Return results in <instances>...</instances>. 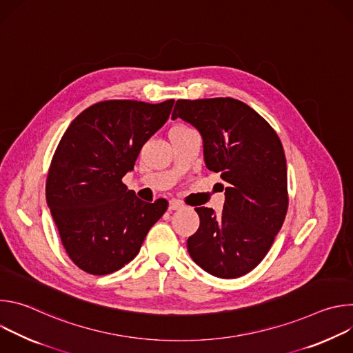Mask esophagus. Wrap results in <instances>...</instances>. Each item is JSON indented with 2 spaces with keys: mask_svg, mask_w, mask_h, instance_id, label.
<instances>
[{
  "mask_svg": "<svg viewBox=\"0 0 353 353\" xmlns=\"http://www.w3.org/2000/svg\"><path fill=\"white\" fill-rule=\"evenodd\" d=\"M181 208H183V204L177 199H172L169 203V211H177V210H181Z\"/></svg>",
  "mask_w": 353,
  "mask_h": 353,
  "instance_id": "1",
  "label": "esophagus"
}]
</instances>
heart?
I'll return each instance as SVG.
<instances>
[{
    "mask_svg": "<svg viewBox=\"0 0 353 353\" xmlns=\"http://www.w3.org/2000/svg\"><path fill=\"white\" fill-rule=\"evenodd\" d=\"M177 127H181V125H177Z\"/></svg>",
    "mask_w": 353,
    "mask_h": 353,
    "instance_id": "heart-1",
    "label": "heart"
}]
</instances>
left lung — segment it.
Returning <instances> with one entry per match:
<instances>
[{
    "instance_id": "8db88e82",
    "label": "left lung",
    "mask_w": 353,
    "mask_h": 353,
    "mask_svg": "<svg viewBox=\"0 0 353 353\" xmlns=\"http://www.w3.org/2000/svg\"><path fill=\"white\" fill-rule=\"evenodd\" d=\"M176 119L199 132L207 168L228 184L219 215L195 208L199 228L187 240L188 254L214 276H243L267 256L286 216L282 143L257 112L232 97L177 100Z\"/></svg>"
}]
</instances>
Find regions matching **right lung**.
Masks as SVG:
<instances>
[{
	"label": "right lung",
	"mask_w": 353,
	"mask_h": 353,
	"mask_svg": "<svg viewBox=\"0 0 353 353\" xmlns=\"http://www.w3.org/2000/svg\"><path fill=\"white\" fill-rule=\"evenodd\" d=\"M173 103L99 102L63 135L46 199L65 251L85 272L108 275L132 261L166 212V199L145 203L121 179L134 170L143 143L168 121Z\"/></svg>",
	"instance_id": "1"
}]
</instances>
